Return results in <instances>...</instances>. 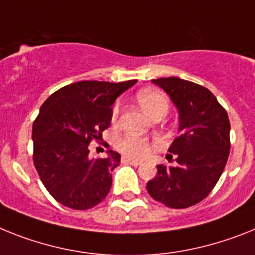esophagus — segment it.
Segmentation results:
<instances>
[{
	"mask_svg": "<svg viewBox=\"0 0 255 255\" xmlns=\"http://www.w3.org/2000/svg\"><path fill=\"white\" fill-rule=\"evenodd\" d=\"M122 161L125 163V164H130V165H140L141 161L140 160H134V159H130L128 156H123Z\"/></svg>",
	"mask_w": 255,
	"mask_h": 255,
	"instance_id": "obj_1",
	"label": "esophagus"
}]
</instances>
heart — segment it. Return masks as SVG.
<instances>
[{
    "mask_svg": "<svg viewBox=\"0 0 255 255\" xmlns=\"http://www.w3.org/2000/svg\"><path fill=\"white\" fill-rule=\"evenodd\" d=\"M137 101L149 117L165 115L169 110V100L167 95L159 90H142L137 94ZM121 104L117 103L113 108V119H117ZM117 147L130 158H145L151 150V145L142 137L126 134L117 141Z\"/></svg>",
    "mask_w": 255,
    "mask_h": 255,
    "instance_id": "b5f03b06",
    "label": "heart"
}]
</instances>
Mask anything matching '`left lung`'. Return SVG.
Wrapping results in <instances>:
<instances>
[{"label":"left lung","mask_w":255,"mask_h":255,"mask_svg":"<svg viewBox=\"0 0 255 255\" xmlns=\"http://www.w3.org/2000/svg\"><path fill=\"white\" fill-rule=\"evenodd\" d=\"M152 83L176 105L181 134L168 149L176 155L177 164H159L146 187L161 204L183 209L207 198L220 180L230 155L229 115L208 88L194 82L168 77ZM170 154L167 159L173 158Z\"/></svg>","instance_id":"left-lung-1"}]
</instances>
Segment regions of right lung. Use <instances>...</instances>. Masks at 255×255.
I'll return each instance as SVG.
<instances>
[{"instance_id": "right-lung-1", "label": "right lung", "mask_w": 255, "mask_h": 255, "mask_svg": "<svg viewBox=\"0 0 255 255\" xmlns=\"http://www.w3.org/2000/svg\"><path fill=\"white\" fill-rule=\"evenodd\" d=\"M136 82H75L42 104L33 123V161L42 183L60 204L86 210L106 198L121 155L108 150L105 158L92 159L88 145L101 140L112 122V105Z\"/></svg>"}]
</instances>
